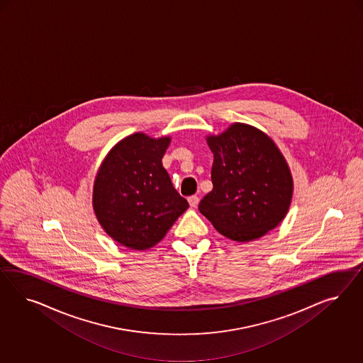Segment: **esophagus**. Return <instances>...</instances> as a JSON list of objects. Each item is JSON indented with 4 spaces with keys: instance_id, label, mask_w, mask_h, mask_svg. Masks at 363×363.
I'll return each instance as SVG.
<instances>
[{
    "instance_id": "esophagus-1",
    "label": "esophagus",
    "mask_w": 363,
    "mask_h": 363,
    "mask_svg": "<svg viewBox=\"0 0 363 363\" xmlns=\"http://www.w3.org/2000/svg\"><path fill=\"white\" fill-rule=\"evenodd\" d=\"M187 201H189V205H190L191 208H197L199 198H198L197 196H191V197L187 198Z\"/></svg>"
}]
</instances>
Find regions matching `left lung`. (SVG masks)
Wrapping results in <instances>:
<instances>
[{
	"label": "left lung",
	"mask_w": 363,
	"mask_h": 363,
	"mask_svg": "<svg viewBox=\"0 0 363 363\" xmlns=\"http://www.w3.org/2000/svg\"><path fill=\"white\" fill-rule=\"evenodd\" d=\"M208 143L214 154L213 190L198 210L234 241H253L274 229L293 196L290 170L275 143L245 123L231 125Z\"/></svg>",
	"instance_id": "8db88e82"
}]
</instances>
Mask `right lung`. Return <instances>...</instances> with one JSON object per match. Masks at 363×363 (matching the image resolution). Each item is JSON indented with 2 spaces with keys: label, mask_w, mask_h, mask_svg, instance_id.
Segmentation results:
<instances>
[{
  "label": "right lung",
  "mask_w": 363,
  "mask_h": 363,
  "mask_svg": "<svg viewBox=\"0 0 363 363\" xmlns=\"http://www.w3.org/2000/svg\"><path fill=\"white\" fill-rule=\"evenodd\" d=\"M169 137L135 133L117 143L99 167L93 208L114 241L145 250L157 245L189 208L162 166Z\"/></svg>",
  "instance_id": "obj_1"
}]
</instances>
